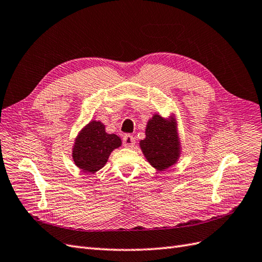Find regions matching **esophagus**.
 <instances>
[{
    "instance_id": "obj_1",
    "label": "esophagus",
    "mask_w": 262,
    "mask_h": 262,
    "mask_svg": "<svg viewBox=\"0 0 262 262\" xmlns=\"http://www.w3.org/2000/svg\"><path fill=\"white\" fill-rule=\"evenodd\" d=\"M136 141H135V138H133L131 135H125L123 137V145L125 148H132L133 145H135Z\"/></svg>"
}]
</instances>
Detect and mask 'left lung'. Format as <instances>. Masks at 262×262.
Instances as JSON below:
<instances>
[{"label":"left lung","instance_id":"left-lung-1","mask_svg":"<svg viewBox=\"0 0 262 262\" xmlns=\"http://www.w3.org/2000/svg\"><path fill=\"white\" fill-rule=\"evenodd\" d=\"M178 124L173 114L163 118L153 114L145 127V138L140 141L143 156L153 168L165 171L174 165L181 155Z\"/></svg>","mask_w":262,"mask_h":262}]
</instances>
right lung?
Masks as SVG:
<instances>
[{
  "label": "right lung",
  "mask_w": 262,
  "mask_h": 262,
  "mask_svg": "<svg viewBox=\"0 0 262 262\" xmlns=\"http://www.w3.org/2000/svg\"><path fill=\"white\" fill-rule=\"evenodd\" d=\"M121 144L120 137L106 133L105 125L101 121L92 120L76 136L72 159L83 172L95 173L104 167L111 152Z\"/></svg>",
  "instance_id": "obj_1"
}]
</instances>
